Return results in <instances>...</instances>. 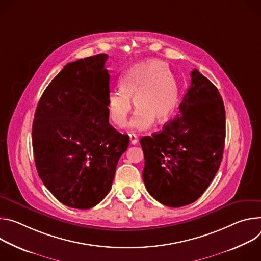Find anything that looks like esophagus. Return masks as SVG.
<instances>
[{
  "instance_id": "obj_1",
  "label": "esophagus",
  "mask_w": 261,
  "mask_h": 261,
  "mask_svg": "<svg viewBox=\"0 0 261 261\" xmlns=\"http://www.w3.org/2000/svg\"><path fill=\"white\" fill-rule=\"evenodd\" d=\"M129 140H130V144H133V145H136L138 143V137L135 134L129 135Z\"/></svg>"
}]
</instances>
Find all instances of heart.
<instances>
[{"mask_svg": "<svg viewBox=\"0 0 261 261\" xmlns=\"http://www.w3.org/2000/svg\"><path fill=\"white\" fill-rule=\"evenodd\" d=\"M119 89L110 93L107 111L110 121L123 127L132 111L137 109L129 123L133 130H146L154 122H167L177 105V87L166 65L159 60L137 64L119 80Z\"/></svg>", "mask_w": 261, "mask_h": 261, "instance_id": "b5f03b06", "label": "heart"}]
</instances>
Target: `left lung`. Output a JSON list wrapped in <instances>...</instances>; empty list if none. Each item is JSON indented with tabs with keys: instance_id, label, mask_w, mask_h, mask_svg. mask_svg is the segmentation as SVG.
<instances>
[{
	"instance_id": "left-lung-1",
	"label": "left lung",
	"mask_w": 261,
	"mask_h": 261,
	"mask_svg": "<svg viewBox=\"0 0 261 261\" xmlns=\"http://www.w3.org/2000/svg\"><path fill=\"white\" fill-rule=\"evenodd\" d=\"M225 119L217 87L195 68L179 115L162 132L140 140L145 159L143 180L155 200L180 207L205 192L223 158Z\"/></svg>"
}]
</instances>
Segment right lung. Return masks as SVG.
I'll list each match as a JSON object with an SVG mask.
<instances>
[{
	"mask_svg": "<svg viewBox=\"0 0 261 261\" xmlns=\"http://www.w3.org/2000/svg\"><path fill=\"white\" fill-rule=\"evenodd\" d=\"M107 54L68 63L35 111L32 141L38 175L66 206L88 210L108 195L129 137L110 123Z\"/></svg>",
	"mask_w": 261,
	"mask_h": 261,
	"instance_id": "add662e5",
	"label": "right lung"
}]
</instances>
